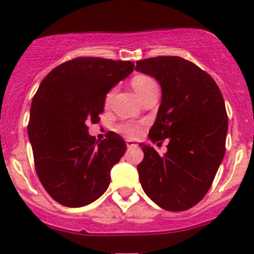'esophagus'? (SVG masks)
Masks as SVG:
<instances>
[{"label":"esophagus","instance_id":"obj_1","mask_svg":"<svg viewBox=\"0 0 254 254\" xmlns=\"http://www.w3.org/2000/svg\"><path fill=\"white\" fill-rule=\"evenodd\" d=\"M126 144H127V147L128 148H133V147H137V143L135 142H133V140H130V139H127L126 140Z\"/></svg>","mask_w":254,"mask_h":254}]
</instances>
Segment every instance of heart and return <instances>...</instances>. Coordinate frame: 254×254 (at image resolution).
<instances>
[{
  "mask_svg": "<svg viewBox=\"0 0 254 254\" xmlns=\"http://www.w3.org/2000/svg\"><path fill=\"white\" fill-rule=\"evenodd\" d=\"M132 86L134 89V91L137 92L138 96H142L144 95L150 87L157 86L154 80L152 79L150 76H147V75H135L134 77L132 79ZM112 96V91H110L106 96V102L110 101ZM117 129L125 134L126 137L129 138H135L140 134L142 129H140V126H138L137 124H132V122H126V124H122L117 127Z\"/></svg>",
  "mask_w": 254,
  "mask_h": 254,
  "instance_id": "obj_1",
  "label": "heart"
}]
</instances>
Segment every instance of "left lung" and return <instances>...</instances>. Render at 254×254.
<instances>
[{
  "label": "left lung",
  "instance_id": "1",
  "mask_svg": "<svg viewBox=\"0 0 254 254\" xmlns=\"http://www.w3.org/2000/svg\"><path fill=\"white\" fill-rule=\"evenodd\" d=\"M135 70L162 87L149 138L169 140L164 155L139 144L144 153L137 167L140 185L162 209L185 211L209 191L225 155L228 119L222 94L206 71L180 57L139 60Z\"/></svg>",
  "mask_w": 254,
  "mask_h": 254
}]
</instances>
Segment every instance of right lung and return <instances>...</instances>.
<instances>
[{
    "label": "right lung",
    "instance_id": "add662e5",
    "mask_svg": "<svg viewBox=\"0 0 254 254\" xmlns=\"http://www.w3.org/2000/svg\"><path fill=\"white\" fill-rule=\"evenodd\" d=\"M134 63L80 57L58 65L43 79L31 106L28 137L36 172L48 194L67 207H81L109 188L110 172L127 149L117 133L96 140L106 95Z\"/></svg>",
    "mask_w": 254,
    "mask_h": 254
}]
</instances>
